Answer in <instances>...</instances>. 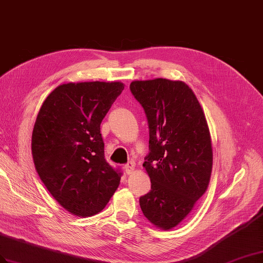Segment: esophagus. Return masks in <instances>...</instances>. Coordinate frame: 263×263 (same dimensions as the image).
I'll list each match as a JSON object with an SVG mask.
<instances>
[{
	"instance_id": "1",
	"label": "esophagus",
	"mask_w": 263,
	"mask_h": 263,
	"mask_svg": "<svg viewBox=\"0 0 263 263\" xmlns=\"http://www.w3.org/2000/svg\"><path fill=\"white\" fill-rule=\"evenodd\" d=\"M134 167H136V164H134L132 161H130V162H127L124 165V171L126 174H132L134 172Z\"/></svg>"
}]
</instances>
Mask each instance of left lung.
Instances as JSON below:
<instances>
[{"label": "left lung", "mask_w": 263, "mask_h": 263, "mask_svg": "<svg viewBox=\"0 0 263 263\" xmlns=\"http://www.w3.org/2000/svg\"><path fill=\"white\" fill-rule=\"evenodd\" d=\"M130 90L149 124L144 169L151 190L140 206L163 230L178 226L203 196L212 171L211 138L203 110L182 81H133Z\"/></svg>", "instance_id": "obj_1"}]
</instances>
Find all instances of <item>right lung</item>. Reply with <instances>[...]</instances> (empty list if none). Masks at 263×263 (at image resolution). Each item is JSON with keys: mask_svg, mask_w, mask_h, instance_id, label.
Listing matches in <instances>:
<instances>
[{"mask_svg": "<svg viewBox=\"0 0 263 263\" xmlns=\"http://www.w3.org/2000/svg\"><path fill=\"white\" fill-rule=\"evenodd\" d=\"M124 89L121 82L59 85L45 99L32 133L40 179L65 210L78 217L101 212L122 173L104 159L100 125Z\"/></svg>", "mask_w": 263, "mask_h": 263, "instance_id": "add662e5", "label": "right lung"}]
</instances>
